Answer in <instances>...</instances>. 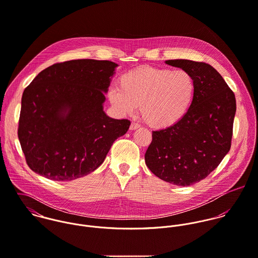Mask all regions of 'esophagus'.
I'll return each mask as SVG.
<instances>
[{
  "mask_svg": "<svg viewBox=\"0 0 258 258\" xmlns=\"http://www.w3.org/2000/svg\"><path fill=\"white\" fill-rule=\"evenodd\" d=\"M140 127V124L137 123V122H132L131 125H130V130L131 131H135V130H138Z\"/></svg>",
  "mask_w": 258,
  "mask_h": 258,
  "instance_id": "34e87169",
  "label": "esophagus"
}]
</instances>
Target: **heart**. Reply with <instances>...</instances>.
I'll list each match as a JSON object with an SVG mask.
<instances>
[{"instance_id":"1","label":"heart","mask_w":258,"mask_h":258,"mask_svg":"<svg viewBox=\"0 0 258 258\" xmlns=\"http://www.w3.org/2000/svg\"><path fill=\"white\" fill-rule=\"evenodd\" d=\"M195 94L196 83L188 72L144 66L123 74L118 90H110L108 99L121 114L133 113L140 106L146 123L165 128L184 117Z\"/></svg>"}]
</instances>
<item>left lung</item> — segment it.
I'll return each mask as SVG.
<instances>
[{
	"instance_id": "left-lung-1",
	"label": "left lung",
	"mask_w": 258,
	"mask_h": 258,
	"mask_svg": "<svg viewBox=\"0 0 258 258\" xmlns=\"http://www.w3.org/2000/svg\"><path fill=\"white\" fill-rule=\"evenodd\" d=\"M165 63L188 72L196 83V94L181 120L153 132L145 158L160 179L188 186L205 179L229 152L236 101L210 64L189 59H168Z\"/></svg>"
}]
</instances>
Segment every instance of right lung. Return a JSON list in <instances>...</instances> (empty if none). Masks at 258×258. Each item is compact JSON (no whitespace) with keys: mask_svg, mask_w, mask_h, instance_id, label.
I'll list each match as a JSON object with an SVG mask.
<instances>
[{"mask_svg":"<svg viewBox=\"0 0 258 258\" xmlns=\"http://www.w3.org/2000/svg\"><path fill=\"white\" fill-rule=\"evenodd\" d=\"M117 64L110 60L73 59L42 71L25 89L18 137L29 167L56 181L90 174L104 160L128 119L103 110Z\"/></svg>","mask_w":258,"mask_h":258,"instance_id":"right-lung-1","label":"right lung"}]
</instances>
